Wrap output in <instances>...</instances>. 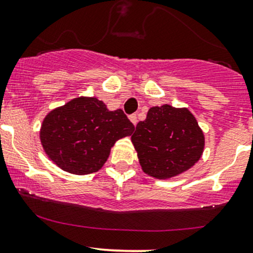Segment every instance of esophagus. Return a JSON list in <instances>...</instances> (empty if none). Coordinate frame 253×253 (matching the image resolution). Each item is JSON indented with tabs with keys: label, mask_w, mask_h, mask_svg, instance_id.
I'll return each mask as SVG.
<instances>
[{
	"label": "esophagus",
	"mask_w": 253,
	"mask_h": 253,
	"mask_svg": "<svg viewBox=\"0 0 253 253\" xmlns=\"http://www.w3.org/2000/svg\"><path fill=\"white\" fill-rule=\"evenodd\" d=\"M129 119H130V122H131V123L134 124V126H136V123H137V116L136 115L129 116Z\"/></svg>",
	"instance_id": "esophagus-1"
}]
</instances>
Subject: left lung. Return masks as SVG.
<instances>
[{"label":"left lung","mask_w":253,"mask_h":253,"mask_svg":"<svg viewBox=\"0 0 253 253\" xmlns=\"http://www.w3.org/2000/svg\"><path fill=\"white\" fill-rule=\"evenodd\" d=\"M145 173L168 180L189 170L202 158L205 137L195 117L186 107L154 106L138 122L131 136Z\"/></svg>","instance_id":"obj_1"}]
</instances>
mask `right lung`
I'll use <instances>...</instances> for the list:
<instances>
[{"instance_id": "obj_1", "label": "right lung", "mask_w": 253, "mask_h": 253, "mask_svg": "<svg viewBox=\"0 0 253 253\" xmlns=\"http://www.w3.org/2000/svg\"><path fill=\"white\" fill-rule=\"evenodd\" d=\"M134 129L122 110L110 111L96 97L81 96L45 116L40 138L48 158L61 170L86 175L101 169L116 141Z\"/></svg>"}]
</instances>
